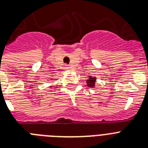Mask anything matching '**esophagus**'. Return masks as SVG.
I'll return each instance as SVG.
<instances>
[{
	"label": "esophagus",
	"instance_id": "34e87169",
	"mask_svg": "<svg viewBox=\"0 0 148 148\" xmlns=\"http://www.w3.org/2000/svg\"><path fill=\"white\" fill-rule=\"evenodd\" d=\"M65 69H69V66H66Z\"/></svg>",
	"mask_w": 148,
	"mask_h": 148
}]
</instances>
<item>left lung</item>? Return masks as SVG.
Segmentation results:
<instances>
[{
    "mask_svg": "<svg viewBox=\"0 0 148 148\" xmlns=\"http://www.w3.org/2000/svg\"><path fill=\"white\" fill-rule=\"evenodd\" d=\"M97 81V79H96V77H93L90 76L89 77L87 80V86L89 87V88H94L96 86V82Z\"/></svg>",
    "mask_w": 148,
    "mask_h": 148,
    "instance_id": "8db88e82",
    "label": "left lung"
}]
</instances>
